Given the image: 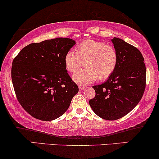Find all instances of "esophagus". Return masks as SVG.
Returning a JSON list of instances; mask_svg holds the SVG:
<instances>
[{"label":"esophagus","mask_w":159,"mask_h":159,"mask_svg":"<svg viewBox=\"0 0 159 159\" xmlns=\"http://www.w3.org/2000/svg\"><path fill=\"white\" fill-rule=\"evenodd\" d=\"M79 89L80 91H83V90L85 89V87L83 85H79Z\"/></svg>","instance_id":"obj_1"}]
</instances>
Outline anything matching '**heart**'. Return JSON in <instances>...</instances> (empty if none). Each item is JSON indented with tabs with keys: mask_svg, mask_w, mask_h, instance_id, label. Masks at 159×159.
Instances as JSON below:
<instances>
[{
	"mask_svg": "<svg viewBox=\"0 0 159 159\" xmlns=\"http://www.w3.org/2000/svg\"><path fill=\"white\" fill-rule=\"evenodd\" d=\"M84 62L85 68L73 75V80L80 85H87L99 78H109L116 68L118 54L112 46L100 41L89 40L76 47L75 52L68 51L64 57L66 68L74 73Z\"/></svg>",
	"mask_w": 159,
	"mask_h": 159,
	"instance_id": "obj_1",
	"label": "heart"
}]
</instances>
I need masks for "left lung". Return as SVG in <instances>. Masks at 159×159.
<instances>
[{
  "mask_svg": "<svg viewBox=\"0 0 159 159\" xmlns=\"http://www.w3.org/2000/svg\"><path fill=\"white\" fill-rule=\"evenodd\" d=\"M118 54L115 71L106 82L93 85L89 104L105 120H116L130 113L142 99L146 86V67L140 51L120 38L111 40Z\"/></svg>",
  "mask_w": 159,
  "mask_h": 159,
  "instance_id": "1",
  "label": "left lung"
}]
</instances>
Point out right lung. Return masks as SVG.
Segmentation results:
<instances>
[{"mask_svg":"<svg viewBox=\"0 0 159 159\" xmlns=\"http://www.w3.org/2000/svg\"><path fill=\"white\" fill-rule=\"evenodd\" d=\"M75 43L63 38L31 43L13 60L14 90L21 106L32 116L42 121L59 118L79 91L64 62L65 55Z\"/></svg>","mask_w":159,"mask_h":159,"instance_id":"obj_1","label":"right lung"}]
</instances>
